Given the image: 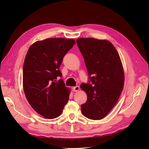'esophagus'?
<instances>
[{
    "label": "esophagus",
    "instance_id": "obj_1",
    "mask_svg": "<svg viewBox=\"0 0 149 149\" xmlns=\"http://www.w3.org/2000/svg\"><path fill=\"white\" fill-rule=\"evenodd\" d=\"M79 89H80V87L79 86H76L73 88V91L74 92H77L78 91H79Z\"/></svg>",
    "mask_w": 149,
    "mask_h": 149
}]
</instances>
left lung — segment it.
Returning <instances> with one entry per match:
<instances>
[{
	"label": "left lung",
	"mask_w": 149,
	"mask_h": 149,
	"mask_svg": "<svg viewBox=\"0 0 149 149\" xmlns=\"http://www.w3.org/2000/svg\"><path fill=\"white\" fill-rule=\"evenodd\" d=\"M77 44L89 74L88 83L80 88L88 95L81 104L83 115L91 120H101L118 101L123 89L124 75L119 54L108 40L79 38Z\"/></svg>",
	"instance_id": "left-lung-1"
}]
</instances>
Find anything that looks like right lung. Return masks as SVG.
<instances>
[{"instance_id":"right-lung-1","label":"right lung","mask_w":149,"mask_h":149,"mask_svg":"<svg viewBox=\"0 0 149 149\" xmlns=\"http://www.w3.org/2000/svg\"><path fill=\"white\" fill-rule=\"evenodd\" d=\"M72 38H50L37 41L27 52L23 68V87L34 110L45 118L59 116L69 100L59 69L63 58L75 45Z\"/></svg>"}]
</instances>
